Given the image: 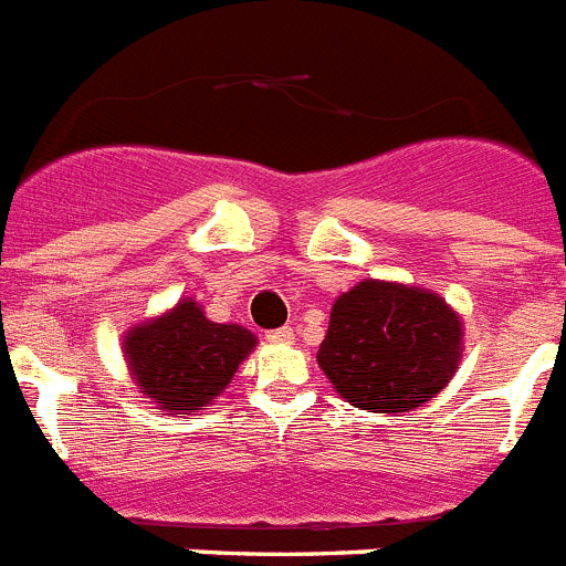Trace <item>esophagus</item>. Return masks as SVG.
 I'll return each instance as SVG.
<instances>
[{"instance_id":"34e87169","label":"esophagus","mask_w":566,"mask_h":566,"mask_svg":"<svg viewBox=\"0 0 566 566\" xmlns=\"http://www.w3.org/2000/svg\"><path fill=\"white\" fill-rule=\"evenodd\" d=\"M266 339H269V343L289 345V343H294V332H292V328H289V326L274 328V332H266Z\"/></svg>"}]
</instances>
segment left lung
Returning a JSON list of instances; mask_svg holds the SVG:
<instances>
[{
    "label": "left lung",
    "instance_id": "8db88e82",
    "mask_svg": "<svg viewBox=\"0 0 566 566\" xmlns=\"http://www.w3.org/2000/svg\"><path fill=\"white\" fill-rule=\"evenodd\" d=\"M462 334V319L439 294L363 280L332 306L317 363L359 411L405 413L451 382Z\"/></svg>",
    "mask_w": 566,
    "mask_h": 566
}]
</instances>
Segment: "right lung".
Instances as JSON below:
<instances>
[{
  "label": "right lung",
  "instance_id": "add662e5",
  "mask_svg": "<svg viewBox=\"0 0 566 566\" xmlns=\"http://www.w3.org/2000/svg\"><path fill=\"white\" fill-rule=\"evenodd\" d=\"M258 337L234 323H212L195 300L133 326L124 337L133 379L161 411L198 413L221 397Z\"/></svg>",
  "mask_w": 566,
  "mask_h": 566
}]
</instances>
